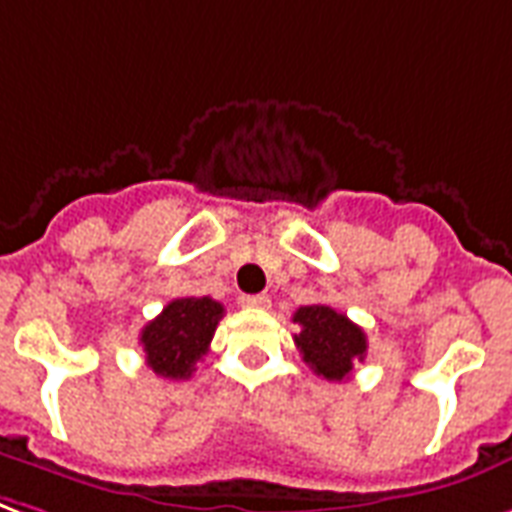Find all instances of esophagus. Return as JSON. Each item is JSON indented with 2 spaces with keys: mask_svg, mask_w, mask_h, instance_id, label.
Instances as JSON below:
<instances>
[{
  "mask_svg": "<svg viewBox=\"0 0 512 512\" xmlns=\"http://www.w3.org/2000/svg\"><path fill=\"white\" fill-rule=\"evenodd\" d=\"M241 306L268 308L271 306V298H268V295H241Z\"/></svg>",
  "mask_w": 512,
  "mask_h": 512,
  "instance_id": "1",
  "label": "esophagus"
}]
</instances>
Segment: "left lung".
I'll return each mask as SVG.
<instances>
[{
    "instance_id": "1",
    "label": "left lung",
    "mask_w": 512,
    "mask_h": 512,
    "mask_svg": "<svg viewBox=\"0 0 512 512\" xmlns=\"http://www.w3.org/2000/svg\"><path fill=\"white\" fill-rule=\"evenodd\" d=\"M292 322L300 325L295 346L303 354V362L317 376L327 381H343L351 376L357 362L365 360L368 338L362 327L354 325L341 311L322 303L300 306Z\"/></svg>"
}]
</instances>
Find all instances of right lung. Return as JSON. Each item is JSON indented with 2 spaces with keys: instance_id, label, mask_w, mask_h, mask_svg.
I'll return each mask as SVG.
<instances>
[{
  "instance_id": "1",
  "label": "right lung",
  "mask_w": 512,
  "mask_h": 512,
  "mask_svg": "<svg viewBox=\"0 0 512 512\" xmlns=\"http://www.w3.org/2000/svg\"><path fill=\"white\" fill-rule=\"evenodd\" d=\"M225 308L212 298H177L147 322L139 335L147 368L161 378H190L195 362L209 351Z\"/></svg>"
}]
</instances>
